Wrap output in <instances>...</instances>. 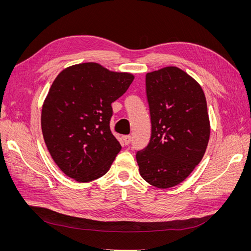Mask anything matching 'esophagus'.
<instances>
[{"mask_svg": "<svg viewBox=\"0 0 251 251\" xmlns=\"http://www.w3.org/2000/svg\"><path fill=\"white\" fill-rule=\"evenodd\" d=\"M131 141H132V137H131V136H125V137H124V142H125V144H126V146H128V144L131 143Z\"/></svg>", "mask_w": 251, "mask_h": 251, "instance_id": "esophagus-1", "label": "esophagus"}]
</instances>
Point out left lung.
Masks as SVG:
<instances>
[{
	"instance_id": "left-lung-1",
	"label": "left lung",
	"mask_w": 251,
	"mask_h": 251,
	"mask_svg": "<svg viewBox=\"0 0 251 251\" xmlns=\"http://www.w3.org/2000/svg\"><path fill=\"white\" fill-rule=\"evenodd\" d=\"M151 135L137 151L141 177L158 188L184 181L206 151L210 125L201 86L177 67L147 73Z\"/></svg>"
}]
</instances>
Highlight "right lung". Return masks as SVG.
Instances as JSON below:
<instances>
[{
	"label": "right lung",
	"mask_w": 251,
	"mask_h": 251,
	"mask_svg": "<svg viewBox=\"0 0 251 251\" xmlns=\"http://www.w3.org/2000/svg\"><path fill=\"white\" fill-rule=\"evenodd\" d=\"M134 75L97 63L68 67L49 90L42 108V132L56 165L77 182L107 173L121 146L110 130L111 103L123 96Z\"/></svg>",
	"instance_id": "add662e5"
}]
</instances>
